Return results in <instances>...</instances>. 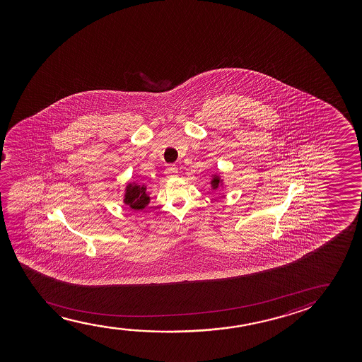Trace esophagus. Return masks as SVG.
Returning <instances> with one entry per match:
<instances>
[{"instance_id":"esophagus-1","label":"esophagus","mask_w":362,"mask_h":362,"mask_svg":"<svg viewBox=\"0 0 362 362\" xmlns=\"http://www.w3.org/2000/svg\"><path fill=\"white\" fill-rule=\"evenodd\" d=\"M164 173L167 174L168 177H177L178 175V168L173 165V164H170L168 165L167 168H165V172Z\"/></svg>"}]
</instances>
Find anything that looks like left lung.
I'll list each match as a JSON object with an SVG mask.
<instances>
[{
  "label": "left lung",
  "instance_id": "left-lung-1",
  "mask_svg": "<svg viewBox=\"0 0 362 362\" xmlns=\"http://www.w3.org/2000/svg\"><path fill=\"white\" fill-rule=\"evenodd\" d=\"M211 185H213L214 189H218V185H220V179L218 177H214L213 182H211Z\"/></svg>",
  "mask_w": 362,
  "mask_h": 362
}]
</instances>
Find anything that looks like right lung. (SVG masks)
<instances>
[{
    "mask_svg": "<svg viewBox=\"0 0 362 362\" xmlns=\"http://www.w3.org/2000/svg\"><path fill=\"white\" fill-rule=\"evenodd\" d=\"M149 198L146 193V187L137 184H129L124 194V203L134 210H142L148 204Z\"/></svg>",
    "mask_w": 362,
    "mask_h": 362,
    "instance_id": "right-lung-1",
    "label": "right lung"
}]
</instances>
